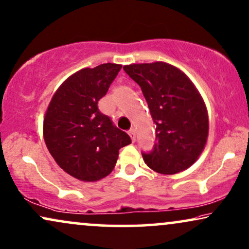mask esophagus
Listing matches in <instances>:
<instances>
[{"instance_id": "esophagus-1", "label": "esophagus", "mask_w": 249, "mask_h": 249, "mask_svg": "<svg viewBox=\"0 0 249 249\" xmlns=\"http://www.w3.org/2000/svg\"><path fill=\"white\" fill-rule=\"evenodd\" d=\"M128 134H129V136L131 137V141L135 142V140H136V131H135V129L131 128L130 130L128 131Z\"/></svg>"}]
</instances>
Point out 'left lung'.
<instances>
[{
    "instance_id": "obj_1",
    "label": "left lung",
    "mask_w": 249,
    "mask_h": 249,
    "mask_svg": "<svg viewBox=\"0 0 249 249\" xmlns=\"http://www.w3.org/2000/svg\"><path fill=\"white\" fill-rule=\"evenodd\" d=\"M137 82L156 124L157 143L143 159L154 172L173 175L198 160L207 143L208 113L201 95L185 73L154 61L124 66Z\"/></svg>"
}]
</instances>
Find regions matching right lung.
I'll use <instances>...</instances> for the list:
<instances>
[{"mask_svg": "<svg viewBox=\"0 0 249 249\" xmlns=\"http://www.w3.org/2000/svg\"><path fill=\"white\" fill-rule=\"evenodd\" d=\"M121 67L107 63L77 71L56 90L44 115L43 137L50 154L64 172L82 182L111 174L119 150L131 143L98 109Z\"/></svg>", "mask_w": 249, "mask_h": 249, "instance_id": "1", "label": "right lung"}]
</instances>
